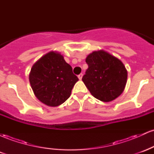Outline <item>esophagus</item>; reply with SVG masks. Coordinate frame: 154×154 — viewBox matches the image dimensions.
Here are the masks:
<instances>
[{
    "mask_svg": "<svg viewBox=\"0 0 154 154\" xmlns=\"http://www.w3.org/2000/svg\"><path fill=\"white\" fill-rule=\"evenodd\" d=\"M78 78L80 79V80H81V79H82V74H80V75H78Z\"/></svg>",
    "mask_w": 154,
    "mask_h": 154,
    "instance_id": "obj_1",
    "label": "esophagus"
}]
</instances>
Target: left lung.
<instances>
[{
  "label": "left lung",
  "mask_w": 154,
  "mask_h": 154,
  "mask_svg": "<svg viewBox=\"0 0 154 154\" xmlns=\"http://www.w3.org/2000/svg\"><path fill=\"white\" fill-rule=\"evenodd\" d=\"M88 68L82 80L90 93L103 102L114 100L123 93L128 71L121 60L103 50L95 51L86 57Z\"/></svg>",
  "instance_id": "8db88e82"
}]
</instances>
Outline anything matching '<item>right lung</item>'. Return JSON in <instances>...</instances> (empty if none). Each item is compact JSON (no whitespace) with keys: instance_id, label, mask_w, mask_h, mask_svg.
I'll return each instance as SVG.
<instances>
[{"instance_id":"obj_1","label":"right lung","mask_w":154,"mask_h":154,"mask_svg":"<svg viewBox=\"0 0 154 154\" xmlns=\"http://www.w3.org/2000/svg\"><path fill=\"white\" fill-rule=\"evenodd\" d=\"M29 79L35 97L51 107L64 103L79 80L72 66L57 51L48 52L38 60L32 66Z\"/></svg>"}]
</instances>
